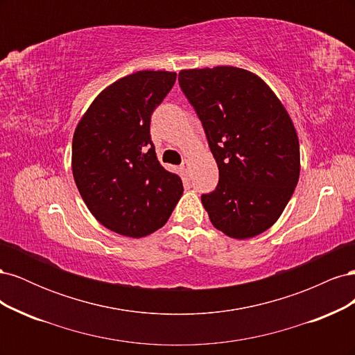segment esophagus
I'll use <instances>...</instances> for the list:
<instances>
[{
    "mask_svg": "<svg viewBox=\"0 0 355 355\" xmlns=\"http://www.w3.org/2000/svg\"><path fill=\"white\" fill-rule=\"evenodd\" d=\"M189 168H191V166H189V161H188V159H185L184 163L180 164V171H182V173H184L185 176H188V175H189Z\"/></svg>",
    "mask_w": 355,
    "mask_h": 355,
    "instance_id": "1",
    "label": "esophagus"
}]
</instances>
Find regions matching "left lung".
<instances>
[{"mask_svg":"<svg viewBox=\"0 0 355 355\" xmlns=\"http://www.w3.org/2000/svg\"><path fill=\"white\" fill-rule=\"evenodd\" d=\"M219 168L201 196L211 223L232 239H250L280 218L299 180V141L282 102L257 75L234 67L180 71Z\"/></svg>","mask_w":355,"mask_h":355,"instance_id":"1","label":"left lung"}]
</instances>
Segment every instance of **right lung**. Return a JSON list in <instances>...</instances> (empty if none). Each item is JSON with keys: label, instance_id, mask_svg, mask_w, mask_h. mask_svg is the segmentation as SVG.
Returning <instances> with one entry per match:
<instances>
[{"label": "right lung", "instance_id": "obj_1", "mask_svg": "<svg viewBox=\"0 0 355 355\" xmlns=\"http://www.w3.org/2000/svg\"><path fill=\"white\" fill-rule=\"evenodd\" d=\"M175 81L167 71L127 75L94 99L75 128V184L93 216L125 237L163 227L184 194L180 178L159 164L149 133Z\"/></svg>", "mask_w": 355, "mask_h": 355}]
</instances>
